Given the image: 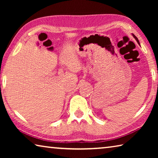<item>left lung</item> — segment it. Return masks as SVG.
I'll return each mask as SVG.
<instances>
[{
    "label": "left lung",
    "mask_w": 158,
    "mask_h": 158,
    "mask_svg": "<svg viewBox=\"0 0 158 158\" xmlns=\"http://www.w3.org/2000/svg\"><path fill=\"white\" fill-rule=\"evenodd\" d=\"M132 35H133V37H135V40H137V42H138V43H139V40H138V39H137V37H136V36L135 35H133V34H132Z\"/></svg>",
    "instance_id": "left-lung-1"
}]
</instances>
